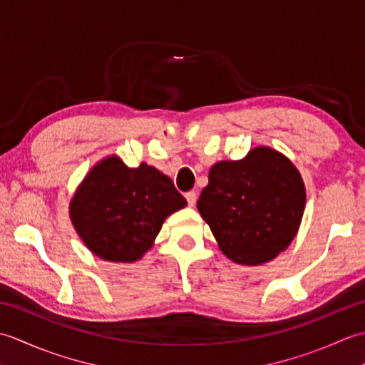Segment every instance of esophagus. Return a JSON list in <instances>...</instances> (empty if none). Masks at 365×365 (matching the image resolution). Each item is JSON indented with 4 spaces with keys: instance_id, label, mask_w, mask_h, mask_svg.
<instances>
[{
    "instance_id": "34e87169",
    "label": "esophagus",
    "mask_w": 365,
    "mask_h": 365,
    "mask_svg": "<svg viewBox=\"0 0 365 365\" xmlns=\"http://www.w3.org/2000/svg\"><path fill=\"white\" fill-rule=\"evenodd\" d=\"M185 197H187V200H188V205H190V207H195L196 200H197V195H196V191H188L187 195H185Z\"/></svg>"
}]
</instances>
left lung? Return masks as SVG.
I'll return each mask as SVG.
<instances>
[{
	"instance_id": "8db88e82",
	"label": "left lung",
	"mask_w": 365,
	"mask_h": 365,
	"mask_svg": "<svg viewBox=\"0 0 365 365\" xmlns=\"http://www.w3.org/2000/svg\"><path fill=\"white\" fill-rule=\"evenodd\" d=\"M306 188L293 163L255 147L243 160L218 161L197 210L220 250L240 265H262L287 250L299 229Z\"/></svg>"
}]
</instances>
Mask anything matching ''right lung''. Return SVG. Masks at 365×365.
Instances as JSON below:
<instances>
[{"label": "right lung", "mask_w": 365, "mask_h": 365, "mask_svg": "<svg viewBox=\"0 0 365 365\" xmlns=\"http://www.w3.org/2000/svg\"><path fill=\"white\" fill-rule=\"evenodd\" d=\"M187 205L174 182L141 163L111 155L92 168L68 205L76 234L108 262H135L150 250L169 215Z\"/></svg>", "instance_id": "1"}]
</instances>
